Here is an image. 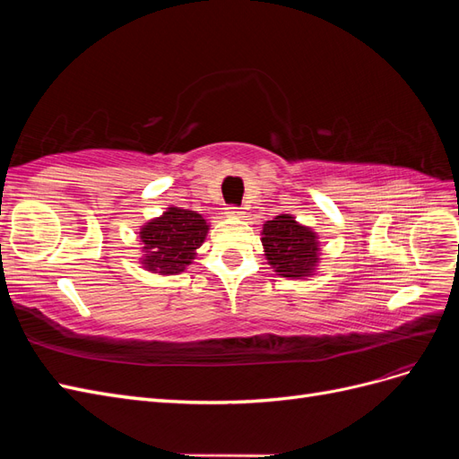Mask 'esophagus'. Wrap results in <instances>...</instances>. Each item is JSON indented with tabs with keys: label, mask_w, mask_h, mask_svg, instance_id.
I'll list each match as a JSON object with an SVG mask.
<instances>
[{
	"label": "esophagus",
	"mask_w": 459,
	"mask_h": 459,
	"mask_svg": "<svg viewBox=\"0 0 459 459\" xmlns=\"http://www.w3.org/2000/svg\"><path fill=\"white\" fill-rule=\"evenodd\" d=\"M243 216V211L238 206H228L226 208V218H241Z\"/></svg>",
	"instance_id": "1"
}]
</instances>
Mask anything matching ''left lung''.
<instances>
[{
  "instance_id": "1",
  "label": "left lung",
  "mask_w": 459,
  "mask_h": 459,
  "mask_svg": "<svg viewBox=\"0 0 459 459\" xmlns=\"http://www.w3.org/2000/svg\"><path fill=\"white\" fill-rule=\"evenodd\" d=\"M260 235L264 256L277 275L287 280L316 275L322 262V243L312 228L302 226L293 214H280L264 221Z\"/></svg>"
}]
</instances>
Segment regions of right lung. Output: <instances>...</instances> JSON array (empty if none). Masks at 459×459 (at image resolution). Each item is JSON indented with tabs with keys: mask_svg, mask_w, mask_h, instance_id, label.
I'll return each mask as SVG.
<instances>
[{
	"mask_svg": "<svg viewBox=\"0 0 459 459\" xmlns=\"http://www.w3.org/2000/svg\"><path fill=\"white\" fill-rule=\"evenodd\" d=\"M211 230L203 214L189 208L169 206L140 228L142 268L159 275H178L187 270L197 256V248L204 243Z\"/></svg>",
	"mask_w": 459,
	"mask_h": 459,
	"instance_id": "right-lung-1",
	"label": "right lung"
}]
</instances>
